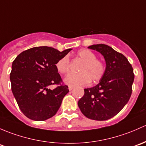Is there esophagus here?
I'll use <instances>...</instances> for the list:
<instances>
[{
    "label": "esophagus",
    "instance_id": "obj_1",
    "mask_svg": "<svg viewBox=\"0 0 146 146\" xmlns=\"http://www.w3.org/2000/svg\"><path fill=\"white\" fill-rule=\"evenodd\" d=\"M73 88H74V87H73V86H69L68 87V90H70V91H71Z\"/></svg>",
    "mask_w": 146,
    "mask_h": 146
}]
</instances>
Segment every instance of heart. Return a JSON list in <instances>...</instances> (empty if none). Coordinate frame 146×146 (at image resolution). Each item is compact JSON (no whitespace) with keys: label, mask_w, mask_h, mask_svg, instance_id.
Masks as SVG:
<instances>
[{"label":"heart","mask_w":146,"mask_h":146,"mask_svg":"<svg viewBox=\"0 0 146 146\" xmlns=\"http://www.w3.org/2000/svg\"><path fill=\"white\" fill-rule=\"evenodd\" d=\"M78 59L82 64L80 66L78 73H70L64 79L66 84L70 86L85 85L91 81L99 82L106 73L105 64L96 59V54L90 50H81L77 53ZM56 68L61 74L68 73L70 68V59L68 56H63L56 64Z\"/></svg>","instance_id":"obj_1"}]
</instances>
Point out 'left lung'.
Here are the masks:
<instances>
[{
	"label": "left lung",
	"mask_w": 146,
	"mask_h": 146,
	"mask_svg": "<svg viewBox=\"0 0 146 146\" xmlns=\"http://www.w3.org/2000/svg\"><path fill=\"white\" fill-rule=\"evenodd\" d=\"M88 48L104 56L106 69L98 85L84 90L78 106L89 119L106 120L116 115L129 100L134 80L133 68L122 54L110 46L97 44Z\"/></svg>",
	"instance_id": "left-lung-1"
}]
</instances>
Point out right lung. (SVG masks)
<instances>
[{"mask_svg": "<svg viewBox=\"0 0 146 146\" xmlns=\"http://www.w3.org/2000/svg\"><path fill=\"white\" fill-rule=\"evenodd\" d=\"M72 49L59 52L47 46L29 49L13 61L10 73L12 92L21 111L36 121L53 117L59 108L68 87L62 85L56 64ZM59 84L54 90L48 86Z\"/></svg>", "mask_w": 146, "mask_h": 146, "instance_id": "add662e5", "label": "right lung"}]
</instances>
